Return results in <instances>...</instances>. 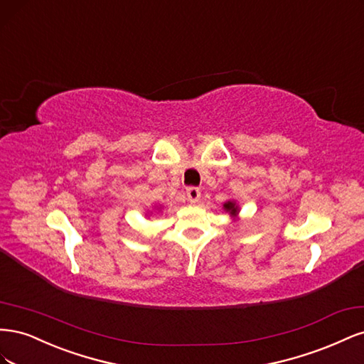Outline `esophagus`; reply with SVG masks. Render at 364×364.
<instances>
[{"label":"esophagus","instance_id":"1","mask_svg":"<svg viewBox=\"0 0 364 364\" xmlns=\"http://www.w3.org/2000/svg\"><path fill=\"white\" fill-rule=\"evenodd\" d=\"M186 199H188L190 203H196L200 200V190L197 188V186H190L188 190H186Z\"/></svg>","mask_w":364,"mask_h":364}]
</instances>
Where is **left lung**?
<instances>
[{
  "label": "left lung",
  "instance_id": "8db88e82",
  "mask_svg": "<svg viewBox=\"0 0 364 364\" xmlns=\"http://www.w3.org/2000/svg\"><path fill=\"white\" fill-rule=\"evenodd\" d=\"M223 209L226 213H229L230 217H234V220L238 218V213H240V206L237 205L235 200H226L223 203Z\"/></svg>",
  "mask_w": 364,
  "mask_h": 364
}]
</instances>
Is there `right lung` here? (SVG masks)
Returning a JSON list of instances; mask_svg holds the SVG:
<instances>
[{
    "label": "right lung",
    "instance_id": "1",
    "mask_svg": "<svg viewBox=\"0 0 364 364\" xmlns=\"http://www.w3.org/2000/svg\"><path fill=\"white\" fill-rule=\"evenodd\" d=\"M155 208H156V211H161V208H162V206H159V208H158V206H155ZM150 214H151V213H150Z\"/></svg>",
    "mask_w": 364,
    "mask_h": 364
}]
</instances>
